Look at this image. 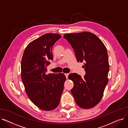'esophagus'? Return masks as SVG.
Listing matches in <instances>:
<instances>
[{
	"mask_svg": "<svg viewBox=\"0 0 128 128\" xmlns=\"http://www.w3.org/2000/svg\"><path fill=\"white\" fill-rule=\"evenodd\" d=\"M65 76H66V78H68V75H69V74H68V73H65Z\"/></svg>",
	"mask_w": 128,
	"mask_h": 128,
	"instance_id": "1",
	"label": "esophagus"
}]
</instances>
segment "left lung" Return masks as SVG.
Here are the masks:
<instances>
[{"instance_id":"8db88e82","label":"left lung","mask_w":128,"mask_h":128,"mask_svg":"<svg viewBox=\"0 0 128 128\" xmlns=\"http://www.w3.org/2000/svg\"><path fill=\"white\" fill-rule=\"evenodd\" d=\"M64 38L74 50L77 62H84V78L76 73L68 76L74 82L71 92L80 107L92 108L101 100L108 82L110 67L106 48L96 35L88 32L66 34Z\"/></svg>"}]
</instances>
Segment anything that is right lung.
Returning <instances> with one entry per match:
<instances>
[{
    "mask_svg": "<svg viewBox=\"0 0 128 128\" xmlns=\"http://www.w3.org/2000/svg\"><path fill=\"white\" fill-rule=\"evenodd\" d=\"M60 38L58 34H46L28 45L22 58L21 77L25 91L34 104L46 111L56 108L64 90V74H46L49 60H53V46Z\"/></svg>",
    "mask_w": 128,
    "mask_h": 128,
    "instance_id": "1",
    "label": "right lung"
}]
</instances>
